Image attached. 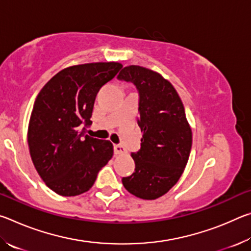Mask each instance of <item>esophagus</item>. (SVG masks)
<instances>
[{
	"instance_id": "obj_1",
	"label": "esophagus",
	"mask_w": 251,
	"mask_h": 251,
	"mask_svg": "<svg viewBox=\"0 0 251 251\" xmlns=\"http://www.w3.org/2000/svg\"><path fill=\"white\" fill-rule=\"evenodd\" d=\"M114 151H115L116 155H122V154H126L127 151L124 146L120 145V144H116V145H114Z\"/></svg>"
}]
</instances>
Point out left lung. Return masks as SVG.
Segmentation results:
<instances>
[{
    "label": "left lung",
    "instance_id": "obj_1",
    "mask_svg": "<svg viewBox=\"0 0 251 251\" xmlns=\"http://www.w3.org/2000/svg\"><path fill=\"white\" fill-rule=\"evenodd\" d=\"M118 79L131 82L139 93L138 126L141 150L133 152L135 173L122 179L127 192L152 201L175 186L184 173L192 150V128L175 87L159 73L129 65Z\"/></svg>",
    "mask_w": 251,
    "mask_h": 251
}]
</instances>
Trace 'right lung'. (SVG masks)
<instances>
[{
    "label": "right lung",
    "instance_id": "right-lung-1",
    "mask_svg": "<svg viewBox=\"0 0 251 251\" xmlns=\"http://www.w3.org/2000/svg\"><path fill=\"white\" fill-rule=\"evenodd\" d=\"M122 67L117 62L66 67L36 97L27 130L29 154L46 186L61 196L90 190L113 157V144L85 135V126L92 124L97 93Z\"/></svg>",
    "mask_w": 251,
    "mask_h": 251
}]
</instances>
